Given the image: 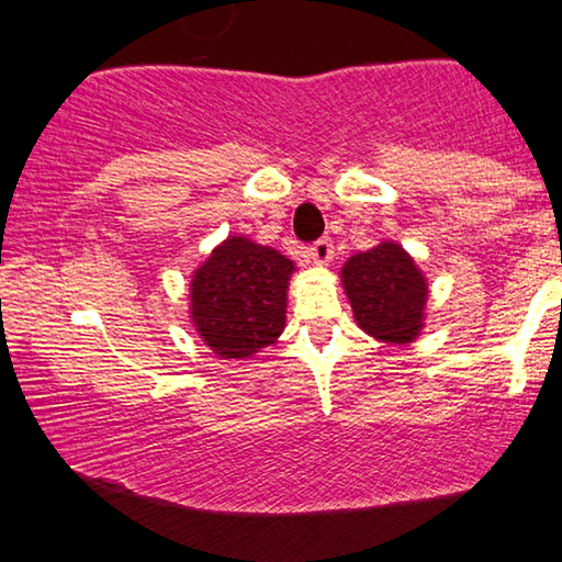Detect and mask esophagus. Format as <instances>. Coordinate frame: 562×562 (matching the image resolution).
<instances>
[{
  "label": "esophagus",
  "mask_w": 562,
  "mask_h": 562,
  "mask_svg": "<svg viewBox=\"0 0 562 562\" xmlns=\"http://www.w3.org/2000/svg\"><path fill=\"white\" fill-rule=\"evenodd\" d=\"M310 255L317 265H327L331 258H335V245H331L329 237H319L317 243H312Z\"/></svg>",
  "instance_id": "esophagus-1"
}]
</instances>
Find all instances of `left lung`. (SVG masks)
<instances>
[{"mask_svg": "<svg viewBox=\"0 0 562 562\" xmlns=\"http://www.w3.org/2000/svg\"><path fill=\"white\" fill-rule=\"evenodd\" d=\"M341 288L357 325L386 345H408L424 327L429 284L412 255L394 240L357 252L341 268Z\"/></svg>", "mask_w": 562, "mask_h": 562, "instance_id": "1", "label": "left lung"}]
</instances>
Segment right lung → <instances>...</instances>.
<instances>
[{"label":"right lung","mask_w":562,"mask_h":562,"mask_svg":"<svg viewBox=\"0 0 562 562\" xmlns=\"http://www.w3.org/2000/svg\"><path fill=\"white\" fill-rule=\"evenodd\" d=\"M294 262L268 245L233 235L190 280V319L223 359H247L278 341L288 319Z\"/></svg>","instance_id":"add662e5"}]
</instances>
